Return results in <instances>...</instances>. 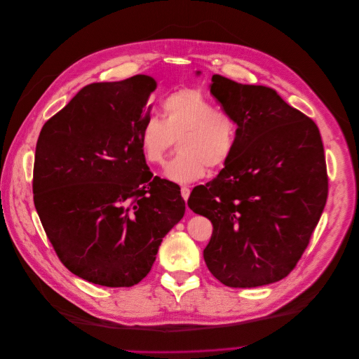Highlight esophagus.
<instances>
[{
	"mask_svg": "<svg viewBox=\"0 0 359 359\" xmlns=\"http://www.w3.org/2000/svg\"><path fill=\"white\" fill-rule=\"evenodd\" d=\"M181 196H182V198L185 201L189 200V197H190V189H189V187H181Z\"/></svg>",
	"mask_w": 359,
	"mask_h": 359,
	"instance_id": "34e87169",
	"label": "esophagus"
}]
</instances>
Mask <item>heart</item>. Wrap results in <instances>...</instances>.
<instances>
[{"mask_svg":"<svg viewBox=\"0 0 359 359\" xmlns=\"http://www.w3.org/2000/svg\"><path fill=\"white\" fill-rule=\"evenodd\" d=\"M162 118L150 115L139 133L144 159L163 163L178 140L180 155L165 168V177L187 184L203 178L210 169L224 168L236 146L238 126L233 116L216 109L198 89H180L162 99Z\"/></svg>","mask_w":359,"mask_h":359,"instance_id":"obj_1","label":"heart"}]
</instances>
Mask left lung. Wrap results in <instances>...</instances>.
<instances>
[{
	"mask_svg": "<svg viewBox=\"0 0 359 359\" xmlns=\"http://www.w3.org/2000/svg\"><path fill=\"white\" fill-rule=\"evenodd\" d=\"M210 93L233 116L238 134L231 161L189 198L213 225L204 262L231 287L278 282L299 262L326 206L318 127L266 86L215 74Z\"/></svg>",
	"mask_w": 359,
	"mask_h": 359,
	"instance_id": "8db88e82",
	"label": "left lung"
}]
</instances>
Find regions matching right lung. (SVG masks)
<instances>
[{
	"instance_id": "add662e5",
	"label": "right lung",
	"mask_w": 359,
	"mask_h": 359,
	"mask_svg": "<svg viewBox=\"0 0 359 359\" xmlns=\"http://www.w3.org/2000/svg\"><path fill=\"white\" fill-rule=\"evenodd\" d=\"M156 81L92 83L43 124L33 201L61 263L108 287L146 278L162 238L182 219L178 185L153 177L139 133Z\"/></svg>"
}]
</instances>
